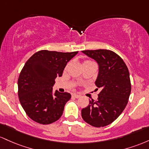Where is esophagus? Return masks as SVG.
Here are the masks:
<instances>
[{"instance_id":"34e87169","label":"esophagus","mask_w":149,"mask_h":149,"mask_svg":"<svg viewBox=\"0 0 149 149\" xmlns=\"http://www.w3.org/2000/svg\"><path fill=\"white\" fill-rule=\"evenodd\" d=\"M72 97H74V98H79V97H80V95L77 94V93H73V94H72Z\"/></svg>"}]
</instances>
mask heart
Masks as SVG:
<instances>
[{
    "mask_svg": "<svg viewBox=\"0 0 149 149\" xmlns=\"http://www.w3.org/2000/svg\"><path fill=\"white\" fill-rule=\"evenodd\" d=\"M93 63V62L91 61H85L84 62V64H86V63Z\"/></svg>",
    "mask_w": 149,
    "mask_h": 149,
    "instance_id": "obj_1",
    "label": "heart"
}]
</instances>
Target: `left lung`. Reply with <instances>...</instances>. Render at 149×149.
<instances>
[{"label": "left lung", "instance_id": "1", "mask_svg": "<svg viewBox=\"0 0 149 149\" xmlns=\"http://www.w3.org/2000/svg\"><path fill=\"white\" fill-rule=\"evenodd\" d=\"M99 65L96 84L101 88L96 101L81 110V117L95 127L107 126L114 122L124 111L131 93V81L127 67L117 53L110 50L82 51Z\"/></svg>", "mask_w": 149, "mask_h": 149}]
</instances>
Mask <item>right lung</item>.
I'll return each instance as SVG.
<instances>
[{
    "mask_svg": "<svg viewBox=\"0 0 149 149\" xmlns=\"http://www.w3.org/2000/svg\"><path fill=\"white\" fill-rule=\"evenodd\" d=\"M77 53L41 50L24 64L18 78V97L26 114L34 122L51 124L63 115L71 95L58 91L53 95V86L68 62Z\"/></svg>",
    "mask_w": 149,
    "mask_h": 149,
    "instance_id": "add662e5",
    "label": "right lung"
}]
</instances>
